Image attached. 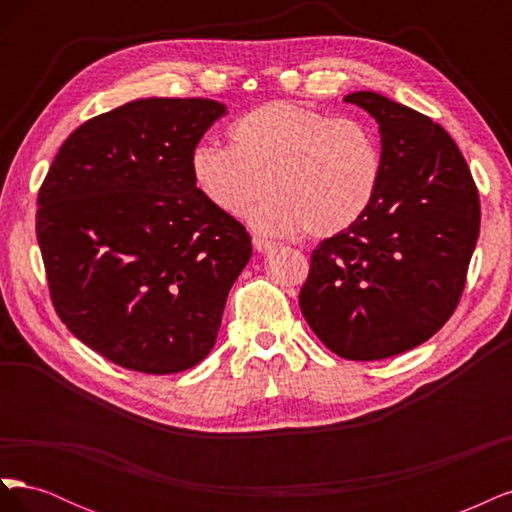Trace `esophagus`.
Instances as JSON below:
<instances>
[{
  "label": "esophagus",
  "mask_w": 512,
  "mask_h": 512,
  "mask_svg": "<svg viewBox=\"0 0 512 512\" xmlns=\"http://www.w3.org/2000/svg\"><path fill=\"white\" fill-rule=\"evenodd\" d=\"M252 243H254V250L256 252H260V254H265V252H271L273 247H275V243L273 241H267V239H260V237H254L252 239Z\"/></svg>",
  "instance_id": "34e87169"
}]
</instances>
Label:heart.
<instances>
[{"label": "heart", "mask_w": 512, "mask_h": 512, "mask_svg": "<svg viewBox=\"0 0 512 512\" xmlns=\"http://www.w3.org/2000/svg\"><path fill=\"white\" fill-rule=\"evenodd\" d=\"M196 188L226 215H241L267 235L303 228L333 237L359 222L384 175L378 134L365 121L292 102H267L230 126V147L200 143L190 156Z\"/></svg>", "instance_id": "heart-1"}]
</instances>
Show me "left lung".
Listing matches in <instances>:
<instances>
[{"mask_svg":"<svg viewBox=\"0 0 512 512\" xmlns=\"http://www.w3.org/2000/svg\"><path fill=\"white\" fill-rule=\"evenodd\" d=\"M344 100L378 121L384 175L363 218L312 252L299 305L329 350L348 361H380L421 346L455 312L480 203L442 126L376 91Z\"/></svg>","mask_w":512,"mask_h":512,"instance_id":"obj_1","label":"left lung"}]
</instances>
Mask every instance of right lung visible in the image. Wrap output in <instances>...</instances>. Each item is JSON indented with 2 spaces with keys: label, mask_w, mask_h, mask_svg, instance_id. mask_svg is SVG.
I'll return each mask as SVG.
<instances>
[{
  "label": "right lung",
  "mask_w": 512,
  "mask_h": 512,
  "mask_svg": "<svg viewBox=\"0 0 512 512\" xmlns=\"http://www.w3.org/2000/svg\"><path fill=\"white\" fill-rule=\"evenodd\" d=\"M226 115L207 98H145L85 121L38 192L36 235L61 322L126 369L198 365L218 337L252 239L192 179L190 156Z\"/></svg>",
  "instance_id": "obj_1"
}]
</instances>
